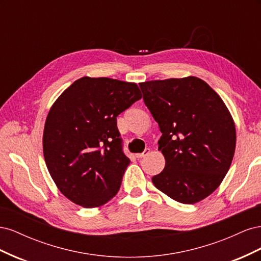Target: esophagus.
<instances>
[{"label":"esophagus","mask_w":261,"mask_h":261,"mask_svg":"<svg viewBox=\"0 0 261 261\" xmlns=\"http://www.w3.org/2000/svg\"><path fill=\"white\" fill-rule=\"evenodd\" d=\"M149 152H150V149H149V148H146V149L144 150V152L137 153V154H136V158H137V159H141V158H145L146 155H148Z\"/></svg>","instance_id":"34e87169"}]
</instances>
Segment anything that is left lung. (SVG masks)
<instances>
[{
    "label": "left lung",
    "instance_id": "8db88e82",
    "mask_svg": "<svg viewBox=\"0 0 261 261\" xmlns=\"http://www.w3.org/2000/svg\"><path fill=\"white\" fill-rule=\"evenodd\" d=\"M144 102L159 124L165 167L153 185L170 198L195 203L223 180L234 156L233 118L219 94L200 78L139 84Z\"/></svg>",
    "mask_w": 261,
    "mask_h": 261
}]
</instances>
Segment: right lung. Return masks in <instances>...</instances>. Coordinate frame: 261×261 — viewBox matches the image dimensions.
<instances>
[{
  "instance_id": "add662e5",
  "label": "right lung",
  "mask_w": 261,
  "mask_h": 261,
  "mask_svg": "<svg viewBox=\"0 0 261 261\" xmlns=\"http://www.w3.org/2000/svg\"><path fill=\"white\" fill-rule=\"evenodd\" d=\"M139 99L134 83L82 77L54 102L44 125L43 154L66 198L94 208L117 194L130 160L116 117Z\"/></svg>"
}]
</instances>
